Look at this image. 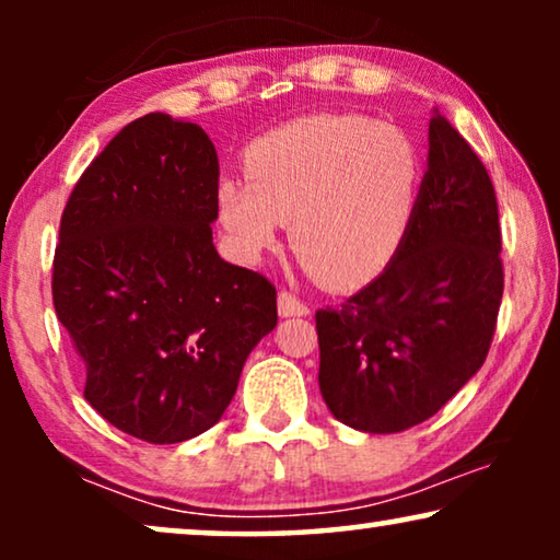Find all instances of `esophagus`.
Masks as SVG:
<instances>
[{
  "label": "esophagus",
  "instance_id": "1",
  "mask_svg": "<svg viewBox=\"0 0 560 560\" xmlns=\"http://www.w3.org/2000/svg\"><path fill=\"white\" fill-rule=\"evenodd\" d=\"M278 311L280 316H308V305H305L301 298H298L295 293H290V290L282 288L278 293Z\"/></svg>",
  "mask_w": 560,
  "mask_h": 560
}]
</instances>
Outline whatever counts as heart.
I'll return each instance as SVG.
<instances>
[{
  "label": "heart",
  "mask_w": 560,
  "mask_h": 560,
  "mask_svg": "<svg viewBox=\"0 0 560 560\" xmlns=\"http://www.w3.org/2000/svg\"><path fill=\"white\" fill-rule=\"evenodd\" d=\"M244 180L224 178L217 211L244 259L278 244L282 221L311 272L357 288L393 262L418 211L423 165L400 127L359 114H313L247 144Z\"/></svg>",
  "instance_id": "heart-1"
}]
</instances>
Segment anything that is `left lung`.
Here are the masks:
<instances>
[{"label": "left lung", "instance_id": "left-lung-1", "mask_svg": "<svg viewBox=\"0 0 560 560\" xmlns=\"http://www.w3.org/2000/svg\"><path fill=\"white\" fill-rule=\"evenodd\" d=\"M410 234L380 278L316 311L320 395L343 425L400 433L435 416L492 347L504 270L492 178L433 114Z\"/></svg>", "mask_w": 560, "mask_h": 560}]
</instances>
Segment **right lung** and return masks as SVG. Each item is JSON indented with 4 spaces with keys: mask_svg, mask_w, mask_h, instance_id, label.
<instances>
[{
    "mask_svg": "<svg viewBox=\"0 0 560 560\" xmlns=\"http://www.w3.org/2000/svg\"><path fill=\"white\" fill-rule=\"evenodd\" d=\"M219 158L190 121H129L75 183L52 257V305L104 420L180 443L224 416L249 351L278 324L265 275L213 247Z\"/></svg>",
    "mask_w": 560,
    "mask_h": 560,
    "instance_id": "right-lung-1",
    "label": "right lung"
}]
</instances>
